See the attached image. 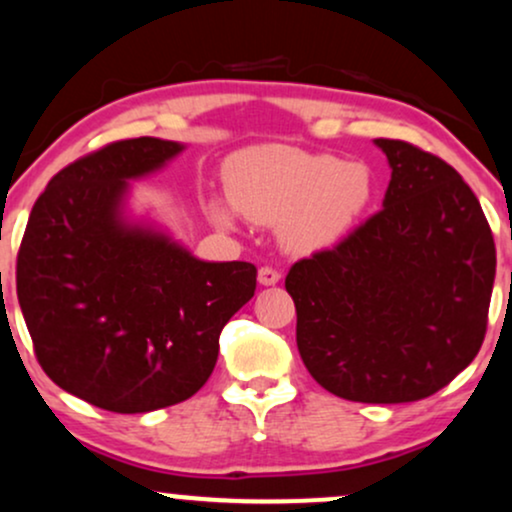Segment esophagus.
<instances>
[{"mask_svg": "<svg viewBox=\"0 0 512 512\" xmlns=\"http://www.w3.org/2000/svg\"><path fill=\"white\" fill-rule=\"evenodd\" d=\"M257 281H260L262 286H274V283L281 281V272L274 267H262L260 272H257Z\"/></svg>", "mask_w": 512, "mask_h": 512, "instance_id": "34e87169", "label": "esophagus"}]
</instances>
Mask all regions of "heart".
<instances>
[{
  "label": "heart",
  "instance_id": "1",
  "mask_svg": "<svg viewBox=\"0 0 512 512\" xmlns=\"http://www.w3.org/2000/svg\"><path fill=\"white\" fill-rule=\"evenodd\" d=\"M224 178L234 207L209 200V219L231 229L236 209L260 224H279L283 243L298 252L319 250L341 238L372 197L365 164L283 145L236 152L226 162Z\"/></svg>",
  "mask_w": 512,
  "mask_h": 512
}]
</instances>
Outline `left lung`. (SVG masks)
I'll return each instance as SVG.
<instances>
[{
    "instance_id": "left-lung-1",
    "label": "left lung",
    "mask_w": 512,
    "mask_h": 512,
    "mask_svg": "<svg viewBox=\"0 0 512 512\" xmlns=\"http://www.w3.org/2000/svg\"><path fill=\"white\" fill-rule=\"evenodd\" d=\"M391 166L381 212L286 276L300 357L355 403H412L482 348L496 248L482 205L443 159L374 140Z\"/></svg>"
}]
</instances>
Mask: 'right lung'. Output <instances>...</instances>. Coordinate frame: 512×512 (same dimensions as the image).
<instances>
[{"label": "right lung", "mask_w": 512, "mask_h": 512, "mask_svg": "<svg viewBox=\"0 0 512 512\" xmlns=\"http://www.w3.org/2000/svg\"><path fill=\"white\" fill-rule=\"evenodd\" d=\"M186 145L112 143L61 169L30 212L16 293L54 384L133 415L193 396L217 365L219 334L255 295L250 262H205L128 207L131 181Z\"/></svg>", "instance_id": "1"}]
</instances>
